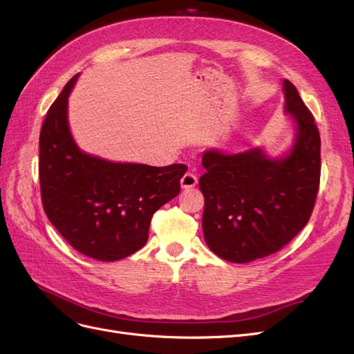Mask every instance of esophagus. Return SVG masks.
I'll return each instance as SVG.
<instances>
[{
  "instance_id": "1",
  "label": "esophagus",
  "mask_w": 354,
  "mask_h": 354,
  "mask_svg": "<svg viewBox=\"0 0 354 354\" xmlns=\"http://www.w3.org/2000/svg\"><path fill=\"white\" fill-rule=\"evenodd\" d=\"M196 183H198V177L195 174H192V173H186L180 180L181 189H192V187L196 186Z\"/></svg>"
}]
</instances>
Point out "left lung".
<instances>
[{
    "label": "left lung",
    "mask_w": 354,
    "mask_h": 354,
    "mask_svg": "<svg viewBox=\"0 0 354 354\" xmlns=\"http://www.w3.org/2000/svg\"><path fill=\"white\" fill-rule=\"evenodd\" d=\"M283 112L292 143L279 156L263 147L239 153L208 149L199 189L205 199L202 230L208 248L230 263H250L279 251L303 230L320 180V136L294 84L283 80Z\"/></svg>",
    "instance_id": "obj_1"
}]
</instances>
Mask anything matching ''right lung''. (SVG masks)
Listing matches in <instances>:
<instances>
[{
  "label": "right lung",
  "instance_id": "1",
  "mask_svg": "<svg viewBox=\"0 0 354 354\" xmlns=\"http://www.w3.org/2000/svg\"><path fill=\"white\" fill-rule=\"evenodd\" d=\"M78 77L65 85L41 128L42 205L78 252L116 261L143 248L152 216L178 195L187 167L113 162L81 151L68 120V99Z\"/></svg>",
  "mask_w": 354,
  "mask_h": 354
}]
</instances>
